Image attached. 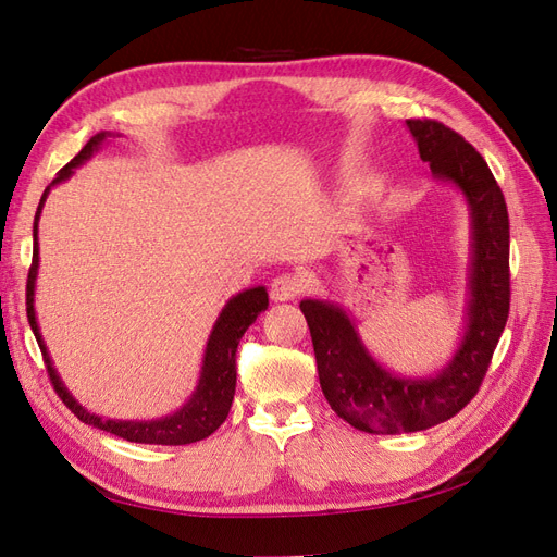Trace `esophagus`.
<instances>
[{"instance_id": "obj_1", "label": "esophagus", "mask_w": 557, "mask_h": 557, "mask_svg": "<svg viewBox=\"0 0 557 557\" xmlns=\"http://www.w3.org/2000/svg\"><path fill=\"white\" fill-rule=\"evenodd\" d=\"M307 290L305 278H299L295 274H281L272 281V288H269V295H272L274 301H288L295 299L299 293Z\"/></svg>"}]
</instances>
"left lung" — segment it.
Masks as SVG:
<instances>
[{
	"label": "left lung",
	"instance_id": "left-lung-1",
	"mask_svg": "<svg viewBox=\"0 0 557 557\" xmlns=\"http://www.w3.org/2000/svg\"><path fill=\"white\" fill-rule=\"evenodd\" d=\"M420 160L434 178L458 188L471 215L467 327L448 367L436 376L404 379L381 367L346 311L305 299L323 395L348 425L372 434L420 432L444 423L479 393L509 318V211L479 150L440 121H407Z\"/></svg>",
	"mask_w": 557,
	"mask_h": 557
}]
</instances>
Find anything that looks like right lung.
I'll return each instance as SVG.
<instances>
[{"instance_id":"add662e5","label":"right lung","mask_w":557,"mask_h":557,"mask_svg":"<svg viewBox=\"0 0 557 557\" xmlns=\"http://www.w3.org/2000/svg\"><path fill=\"white\" fill-rule=\"evenodd\" d=\"M111 137V132H99L95 137L81 148V153L66 162L53 183L48 185L41 195L39 209L35 215V252H32V267H29V276H27V320L29 327L37 336V344L41 348V356L46 362V372L50 376V383H53L58 397L64 401V407H70L72 413L83 420L86 425H92L97 430L111 432L121 440L134 442V444H160V446H183V444H195L207 440L209 434H213L218 428L225 423V418L230 413L232 399H234V387H237V346L244 332L256 323V318L269 307V297L262 285L258 288L244 290L239 295H234L225 309L218 315L215 325L211 330V336L207 342L205 350V360H201V372H199V383L195 387V393L190 399L183 404V407L172 413L158 420H107L90 413L88 409H83L81 404L70 395L64 383L60 381L53 362H50L48 348L41 339V332L37 325V313H35V281H37V269H39V215L41 207L48 197V190L53 185L62 183L74 174L78 164L86 162L99 146L104 144V139Z\"/></svg>"}]
</instances>
